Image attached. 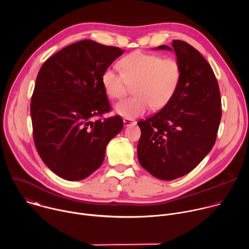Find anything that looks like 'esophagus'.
Instances as JSON below:
<instances>
[{"mask_svg":"<svg viewBox=\"0 0 249 249\" xmlns=\"http://www.w3.org/2000/svg\"><path fill=\"white\" fill-rule=\"evenodd\" d=\"M123 122H124V125H125V126H130V125L136 124V121H135V120H133V119H127V118H125V119L123 120Z\"/></svg>","mask_w":249,"mask_h":249,"instance_id":"34e87169","label":"esophagus"}]
</instances>
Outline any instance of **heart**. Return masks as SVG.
I'll list each match as a JSON object with an SVG mask.
<instances>
[{
	"mask_svg": "<svg viewBox=\"0 0 249 249\" xmlns=\"http://www.w3.org/2000/svg\"><path fill=\"white\" fill-rule=\"evenodd\" d=\"M122 72L115 68L106 69L101 77L102 87L110 98L120 99L134 86L132 98L115 105V112L127 119L145 114L153 105L160 109L172 99L179 87L182 70L174 58L157 54L134 52L120 61Z\"/></svg>",
	"mask_w": 249,
	"mask_h": 249,
	"instance_id": "1",
	"label": "heart"
}]
</instances>
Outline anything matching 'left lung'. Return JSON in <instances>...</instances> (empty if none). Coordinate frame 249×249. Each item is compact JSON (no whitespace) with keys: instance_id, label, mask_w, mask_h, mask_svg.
<instances>
[{"instance_id":"obj_1","label":"left lung","mask_w":249,"mask_h":249,"mask_svg":"<svg viewBox=\"0 0 249 249\" xmlns=\"http://www.w3.org/2000/svg\"><path fill=\"white\" fill-rule=\"evenodd\" d=\"M158 50H173L182 70L172 99L141 120L137 154L140 164L161 180H173L194 169L214 147L222 117L221 93L210 64L193 46L173 40Z\"/></svg>"}]
</instances>
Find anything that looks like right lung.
<instances>
[{
	"label": "right lung",
	"mask_w": 249,
	"mask_h": 249,
	"mask_svg": "<svg viewBox=\"0 0 249 249\" xmlns=\"http://www.w3.org/2000/svg\"><path fill=\"white\" fill-rule=\"evenodd\" d=\"M123 53L86 39L40 68L30 104L33 140L43 162L63 179L82 180L95 171L109 141L123 129L120 116L96 119L110 111L102 74Z\"/></svg>",
	"instance_id": "obj_1"
}]
</instances>
